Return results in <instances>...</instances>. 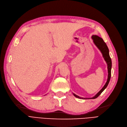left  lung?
Listing matches in <instances>:
<instances>
[{
	"label": "left lung",
	"instance_id": "8db88e82",
	"mask_svg": "<svg viewBox=\"0 0 127 127\" xmlns=\"http://www.w3.org/2000/svg\"><path fill=\"white\" fill-rule=\"evenodd\" d=\"M92 38L93 39L94 42L95 44V45L97 46V47L101 51V52L102 54V56H103V57L104 58L105 60L106 61V63L107 64L108 73L107 81V82H106V83L105 84L104 87L102 88L101 90L100 91H99L98 93L95 95V96H94V97H92V98H91V99H95V98H97L99 96V95L102 93V92L103 91L105 90V89L106 88V87H107V85L109 83V81H110L111 76L112 61H111V59L110 58V56H109V54L108 48L107 45H106V44L105 43L104 40L102 39V38H101V37H99L98 36H96V35L92 36ZM74 96H75L78 98H81V99L82 98V99H87V98H83L80 97L79 96H78V95H75L74 94Z\"/></svg>",
	"mask_w": 127,
	"mask_h": 127
}]
</instances>
